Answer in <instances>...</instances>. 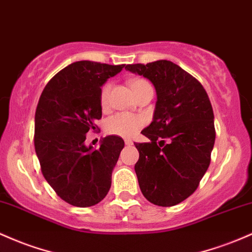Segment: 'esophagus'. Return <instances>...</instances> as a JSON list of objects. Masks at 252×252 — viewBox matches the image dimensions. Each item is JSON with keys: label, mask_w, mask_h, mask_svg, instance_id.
Returning <instances> with one entry per match:
<instances>
[{"label": "esophagus", "mask_w": 252, "mask_h": 252, "mask_svg": "<svg viewBox=\"0 0 252 252\" xmlns=\"http://www.w3.org/2000/svg\"><path fill=\"white\" fill-rule=\"evenodd\" d=\"M126 146H131V145H132V141L129 140V139L126 140Z\"/></svg>", "instance_id": "34e87169"}]
</instances>
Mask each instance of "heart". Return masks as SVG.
Returning a JSON list of instances; mask_svg holds the SVG:
<instances>
[{"mask_svg":"<svg viewBox=\"0 0 252 252\" xmlns=\"http://www.w3.org/2000/svg\"><path fill=\"white\" fill-rule=\"evenodd\" d=\"M130 86L134 91V93H137L142 88L148 87L149 82L146 81L145 79H132L130 81ZM112 85L110 82L103 85L100 90V94H99V100H100L101 107H106L109 105V98L110 93H111ZM145 124V120L139 116L131 115V113H117V115L112 116L109 120L106 121V131L109 134L117 135V136L122 137H131L139 131L141 126Z\"/></svg>","mask_w":252,"mask_h":252,"instance_id":"b5f03b06","label":"heart"}]
</instances>
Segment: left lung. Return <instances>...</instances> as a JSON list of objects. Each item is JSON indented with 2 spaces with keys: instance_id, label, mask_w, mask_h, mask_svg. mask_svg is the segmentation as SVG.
<instances>
[{
  "instance_id": "8db88e82",
  "label": "left lung",
  "mask_w": 252,
  "mask_h": 252,
  "mask_svg": "<svg viewBox=\"0 0 252 252\" xmlns=\"http://www.w3.org/2000/svg\"><path fill=\"white\" fill-rule=\"evenodd\" d=\"M126 69L147 77L157 91L153 121L141 131L149 142L134 143L140 153L135 164L140 189L151 203L176 206L195 192L211 164L215 142L211 100L201 82L171 61Z\"/></svg>"
}]
</instances>
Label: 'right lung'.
Segmentation results:
<instances>
[{"label":"right lung","instance_id":"right-lung-1","mask_svg":"<svg viewBox=\"0 0 252 252\" xmlns=\"http://www.w3.org/2000/svg\"><path fill=\"white\" fill-rule=\"evenodd\" d=\"M126 64L79 61L59 71L45 86L34 117V148L44 178L63 201L94 206L107 195L124 147L120 136L104 137L100 147H86V134L101 118V86Z\"/></svg>","mask_w":252,"mask_h":252}]
</instances>
